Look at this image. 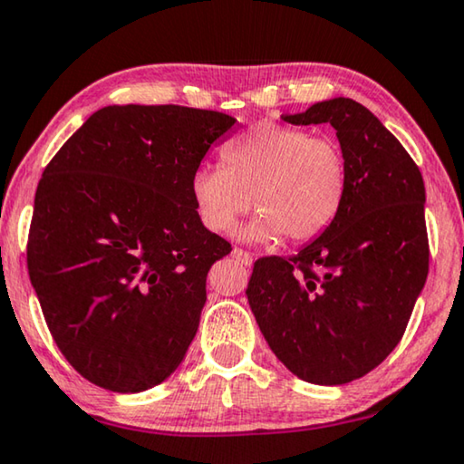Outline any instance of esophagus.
<instances>
[{"instance_id":"esophagus-1","label":"esophagus","mask_w":464,"mask_h":464,"mask_svg":"<svg viewBox=\"0 0 464 464\" xmlns=\"http://www.w3.org/2000/svg\"><path fill=\"white\" fill-rule=\"evenodd\" d=\"M231 256L235 260H239L241 265H246V266H250L252 265V254L250 252H246V250H241V247H233V252H231Z\"/></svg>"}]
</instances>
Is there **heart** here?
Returning <instances> with one entry per match:
<instances>
[{"mask_svg":"<svg viewBox=\"0 0 464 464\" xmlns=\"http://www.w3.org/2000/svg\"><path fill=\"white\" fill-rule=\"evenodd\" d=\"M220 162L191 175L193 204L206 229L231 233L254 202L258 214L239 231L247 241L319 237L348 193L340 145L298 127L256 124L223 145Z\"/></svg>","mask_w":464,"mask_h":464,"instance_id":"1","label":"heart"}]
</instances>
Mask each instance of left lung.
<instances>
[{"label":"left lung","mask_w":464,"mask_h":464,"mask_svg":"<svg viewBox=\"0 0 464 464\" xmlns=\"http://www.w3.org/2000/svg\"><path fill=\"white\" fill-rule=\"evenodd\" d=\"M283 121L335 129L348 193L334 225L298 254L256 260L246 295L294 375L343 385L390 356L425 285V183L402 143L354 100L319 102Z\"/></svg>","instance_id":"left-lung-1"}]
</instances>
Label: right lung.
<instances>
[{
	"mask_svg": "<svg viewBox=\"0 0 464 464\" xmlns=\"http://www.w3.org/2000/svg\"><path fill=\"white\" fill-rule=\"evenodd\" d=\"M237 122L185 106H106L62 145L34 193L26 265L62 354L119 393L185 358L206 276L231 244L202 225L191 175Z\"/></svg>",
	"mask_w": 464,
	"mask_h": 464,
	"instance_id": "add662e5",
	"label": "right lung"
}]
</instances>
